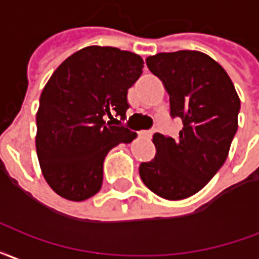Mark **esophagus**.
I'll use <instances>...</instances> for the list:
<instances>
[{"instance_id": "1", "label": "esophagus", "mask_w": 259, "mask_h": 259, "mask_svg": "<svg viewBox=\"0 0 259 259\" xmlns=\"http://www.w3.org/2000/svg\"><path fill=\"white\" fill-rule=\"evenodd\" d=\"M139 135L142 138H145V139H150L153 135V131L152 130H149V131H141L139 132Z\"/></svg>"}]
</instances>
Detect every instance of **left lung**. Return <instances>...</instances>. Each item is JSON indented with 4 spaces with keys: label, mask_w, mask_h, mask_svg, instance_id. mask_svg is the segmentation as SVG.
<instances>
[{
    "label": "left lung",
    "mask_w": 259,
    "mask_h": 259,
    "mask_svg": "<svg viewBox=\"0 0 259 259\" xmlns=\"http://www.w3.org/2000/svg\"><path fill=\"white\" fill-rule=\"evenodd\" d=\"M146 65L168 92L171 117H179L184 127L175 139L153 135L156 156L139 165V175L160 197L186 199L225 163L240 99L224 67L199 51L161 52L149 56Z\"/></svg>",
    "instance_id": "1"
}]
</instances>
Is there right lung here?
Returning a JSON list of instances; mask_svg holds the SVG:
<instances>
[{
	"instance_id": "right-lung-1",
	"label": "right lung",
	"mask_w": 259,
	"mask_h": 259,
	"mask_svg": "<svg viewBox=\"0 0 259 259\" xmlns=\"http://www.w3.org/2000/svg\"><path fill=\"white\" fill-rule=\"evenodd\" d=\"M142 69L139 55L92 45L51 75L39 96L35 149L45 181L60 197L82 201L98 193L109 150L137 138L111 121L114 113L125 117L128 90Z\"/></svg>"
}]
</instances>
